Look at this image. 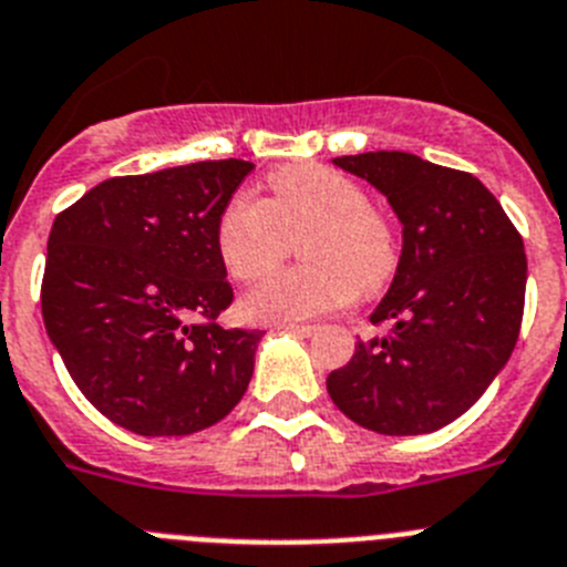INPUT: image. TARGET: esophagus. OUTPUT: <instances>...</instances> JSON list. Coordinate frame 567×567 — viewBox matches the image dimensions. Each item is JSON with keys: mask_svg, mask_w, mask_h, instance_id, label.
Wrapping results in <instances>:
<instances>
[{"mask_svg": "<svg viewBox=\"0 0 567 567\" xmlns=\"http://www.w3.org/2000/svg\"><path fill=\"white\" fill-rule=\"evenodd\" d=\"M282 330H290V333H299V336H313L319 328H316V324H293V321H285Z\"/></svg>", "mask_w": 567, "mask_h": 567, "instance_id": "34e87169", "label": "esophagus"}]
</instances>
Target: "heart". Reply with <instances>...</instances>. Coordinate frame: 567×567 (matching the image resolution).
Wrapping results in <instances>:
<instances>
[{
  "instance_id": "1",
  "label": "heart",
  "mask_w": 567,
  "mask_h": 567,
  "mask_svg": "<svg viewBox=\"0 0 567 567\" xmlns=\"http://www.w3.org/2000/svg\"><path fill=\"white\" fill-rule=\"evenodd\" d=\"M271 197L239 192L223 206L214 228L217 257L239 282L271 274L290 239H302L296 271L274 274L243 296V316L254 321H293L328 313L375 293L398 268V234L350 175L330 166H282L268 181Z\"/></svg>"
}]
</instances>
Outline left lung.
<instances>
[{"instance_id":"1","label":"left lung","mask_w":567,"mask_h":567,"mask_svg":"<svg viewBox=\"0 0 567 567\" xmlns=\"http://www.w3.org/2000/svg\"><path fill=\"white\" fill-rule=\"evenodd\" d=\"M375 186L404 226L390 290L370 313L384 336L328 375L333 404L379 435H426L488 390L519 336L523 237L468 172L410 152L333 157Z\"/></svg>"}]
</instances>
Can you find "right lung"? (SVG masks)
Masks as SVG:
<instances>
[{
	"instance_id": "add662e5",
	"label": "right lung",
	"mask_w": 567,
	"mask_h": 567,
	"mask_svg": "<svg viewBox=\"0 0 567 567\" xmlns=\"http://www.w3.org/2000/svg\"><path fill=\"white\" fill-rule=\"evenodd\" d=\"M254 163L110 177L55 217L42 316L84 398L146 437L192 435L246 395L262 330H226L214 228Z\"/></svg>"
}]
</instances>
